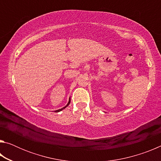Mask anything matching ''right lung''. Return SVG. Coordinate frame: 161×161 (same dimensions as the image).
Segmentation results:
<instances>
[{
  "mask_svg": "<svg viewBox=\"0 0 161 161\" xmlns=\"http://www.w3.org/2000/svg\"><path fill=\"white\" fill-rule=\"evenodd\" d=\"M69 103H70V98H69V102H68V103H67V104L66 105V106H65V107H63V108H60V109H58V110H56L55 111V112H59V111H61L62 110H63L64 109V108H66L67 107V106L68 105H69Z\"/></svg>",
  "mask_w": 161,
  "mask_h": 161,
  "instance_id": "right-lung-1",
  "label": "right lung"
}]
</instances>
